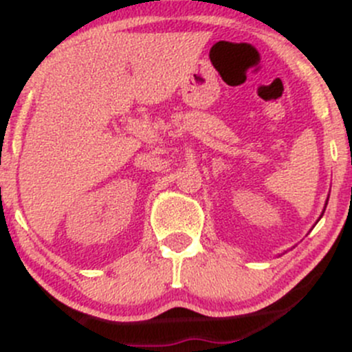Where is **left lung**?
<instances>
[{"instance_id":"1","label":"left lung","mask_w":352,"mask_h":352,"mask_svg":"<svg viewBox=\"0 0 352 352\" xmlns=\"http://www.w3.org/2000/svg\"><path fill=\"white\" fill-rule=\"evenodd\" d=\"M325 206H327V201H325ZM324 212H325V208H324ZM324 212H322V215H324ZM322 215H320V217H318V220H320V219H322Z\"/></svg>"}]
</instances>
